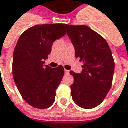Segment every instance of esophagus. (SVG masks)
I'll use <instances>...</instances> for the list:
<instances>
[{"mask_svg":"<svg viewBox=\"0 0 128 128\" xmlns=\"http://www.w3.org/2000/svg\"><path fill=\"white\" fill-rule=\"evenodd\" d=\"M64 73H65V74H68V73H69V70L65 69V70H64Z\"/></svg>","mask_w":128,"mask_h":128,"instance_id":"1","label":"esophagus"}]
</instances>
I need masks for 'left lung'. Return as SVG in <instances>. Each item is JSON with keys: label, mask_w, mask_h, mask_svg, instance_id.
<instances>
[{"label": "left lung", "mask_w": 128, "mask_h": 128, "mask_svg": "<svg viewBox=\"0 0 128 128\" xmlns=\"http://www.w3.org/2000/svg\"><path fill=\"white\" fill-rule=\"evenodd\" d=\"M65 26L76 57L83 63L80 73L70 71L74 78L70 85L72 98L80 108L92 109L101 103L112 86L114 71L112 51L105 39L89 27Z\"/></svg>", "instance_id": "1"}]
</instances>
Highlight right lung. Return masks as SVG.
Segmentation results:
<instances>
[{"mask_svg":"<svg viewBox=\"0 0 128 128\" xmlns=\"http://www.w3.org/2000/svg\"><path fill=\"white\" fill-rule=\"evenodd\" d=\"M66 34L62 24L36 25L19 37L13 54L12 74L18 92L29 104L46 109L55 101V91L64 75L59 65H44L52 43Z\"/></svg>","mask_w":128,"mask_h":128,"instance_id":"1","label":"right lung"}]
</instances>
